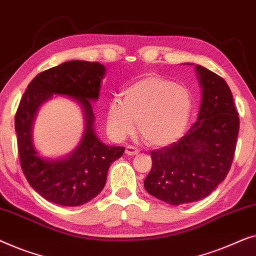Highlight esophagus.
I'll list each match as a JSON object with an SVG mask.
<instances>
[{
	"instance_id": "esophagus-1",
	"label": "esophagus",
	"mask_w": 256,
	"mask_h": 256,
	"mask_svg": "<svg viewBox=\"0 0 256 256\" xmlns=\"http://www.w3.org/2000/svg\"><path fill=\"white\" fill-rule=\"evenodd\" d=\"M138 153H139V150L133 145H128V146H126V148H125V154H128V156H136V154H138Z\"/></svg>"
}]
</instances>
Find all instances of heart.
<instances>
[{
    "label": "heart",
    "mask_w": 256,
    "mask_h": 256,
    "mask_svg": "<svg viewBox=\"0 0 256 256\" xmlns=\"http://www.w3.org/2000/svg\"><path fill=\"white\" fill-rule=\"evenodd\" d=\"M188 89L160 75H146L122 92L120 102L110 103L106 123L117 138L132 133L134 123L147 144L166 146L183 134L192 114Z\"/></svg>",
    "instance_id": "1"
}]
</instances>
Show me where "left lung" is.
I'll use <instances>...</instances> for the list:
<instances>
[{"instance_id": "8db88e82", "label": "left lung", "mask_w": 256, "mask_h": 256, "mask_svg": "<svg viewBox=\"0 0 256 256\" xmlns=\"http://www.w3.org/2000/svg\"><path fill=\"white\" fill-rule=\"evenodd\" d=\"M202 103L198 117L178 142L150 152L147 192L172 205L200 200L224 181L236 153L239 116L222 78L196 64Z\"/></svg>"}]
</instances>
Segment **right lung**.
I'll return each instance as SVG.
<instances>
[{
	"label": "right lung",
	"instance_id": "1",
	"mask_svg": "<svg viewBox=\"0 0 256 256\" xmlns=\"http://www.w3.org/2000/svg\"><path fill=\"white\" fill-rule=\"evenodd\" d=\"M103 64L72 60L39 73L22 96L15 114L20 162L24 176L39 195L64 206H78L98 195L104 188L108 170L125 148L106 146L94 132L90 100L98 98ZM53 93L78 99L84 106L86 132L80 146L67 160H44L30 142L35 111Z\"/></svg>",
	"mask_w": 256,
	"mask_h": 256
}]
</instances>
